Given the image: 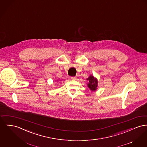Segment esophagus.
Here are the masks:
<instances>
[{"instance_id": "34e87169", "label": "esophagus", "mask_w": 147, "mask_h": 147, "mask_svg": "<svg viewBox=\"0 0 147 147\" xmlns=\"http://www.w3.org/2000/svg\"><path fill=\"white\" fill-rule=\"evenodd\" d=\"M71 80H75L77 79V77H71Z\"/></svg>"}]
</instances>
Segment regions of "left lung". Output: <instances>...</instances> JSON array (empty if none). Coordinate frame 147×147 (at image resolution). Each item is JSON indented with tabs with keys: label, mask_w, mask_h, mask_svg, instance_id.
<instances>
[{
	"label": "left lung",
	"mask_w": 147,
	"mask_h": 147,
	"mask_svg": "<svg viewBox=\"0 0 147 147\" xmlns=\"http://www.w3.org/2000/svg\"><path fill=\"white\" fill-rule=\"evenodd\" d=\"M86 80L88 81V86L90 89L91 91H95L98 87V80L94 77L93 76L90 75L88 78L86 79Z\"/></svg>",
	"instance_id": "8db88e82"
}]
</instances>
